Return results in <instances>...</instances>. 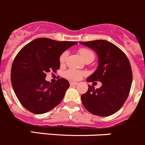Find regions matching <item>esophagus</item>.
Masks as SVG:
<instances>
[{"instance_id":"esophagus-1","label":"esophagus","mask_w":145,"mask_h":145,"mask_svg":"<svg viewBox=\"0 0 145 145\" xmlns=\"http://www.w3.org/2000/svg\"><path fill=\"white\" fill-rule=\"evenodd\" d=\"M77 84H78L77 82H70V85H71V86H75V85H76Z\"/></svg>"}]
</instances>
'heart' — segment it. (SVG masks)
I'll use <instances>...</instances> for the list:
<instances>
[{
    "instance_id": "obj_1",
    "label": "heart",
    "mask_w": 145,
    "mask_h": 145,
    "mask_svg": "<svg viewBox=\"0 0 145 145\" xmlns=\"http://www.w3.org/2000/svg\"><path fill=\"white\" fill-rule=\"evenodd\" d=\"M79 53L80 55L82 58L84 60V61H87V60H92L93 61L95 58V53L92 50L89 49V48H81L79 49ZM68 56L67 52H63L59 56V63L61 65H63L66 63V58ZM84 72L81 71H78V70L75 69H69L65 72L64 75L66 78L71 79V80H79L81 78L84 76Z\"/></svg>"
}]
</instances>
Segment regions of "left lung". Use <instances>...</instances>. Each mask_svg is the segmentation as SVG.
<instances>
[{"instance_id":"1","label":"left lung","mask_w":145,"mask_h":145,"mask_svg":"<svg viewBox=\"0 0 145 145\" xmlns=\"http://www.w3.org/2000/svg\"><path fill=\"white\" fill-rule=\"evenodd\" d=\"M80 43L92 48L98 56V67L87 81L102 82L101 87L96 89L88 85L87 92L81 96L82 104L94 115L111 116L121 109L129 94L132 83L129 61L119 48L106 40Z\"/></svg>"}]
</instances>
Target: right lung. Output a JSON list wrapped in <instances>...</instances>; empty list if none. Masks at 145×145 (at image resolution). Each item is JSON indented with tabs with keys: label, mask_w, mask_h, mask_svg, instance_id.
I'll return each instance as SVG.
<instances>
[{
	"label": "right lung",
	"mask_w": 145,
	"mask_h": 145,
	"mask_svg": "<svg viewBox=\"0 0 145 145\" xmlns=\"http://www.w3.org/2000/svg\"><path fill=\"white\" fill-rule=\"evenodd\" d=\"M76 43L40 37L18 53L11 66V81L18 100L27 110L42 114L61 103L69 82L60 78L52 84L45 77L47 73H56L60 68V55Z\"/></svg>",
	"instance_id": "1"
}]
</instances>
